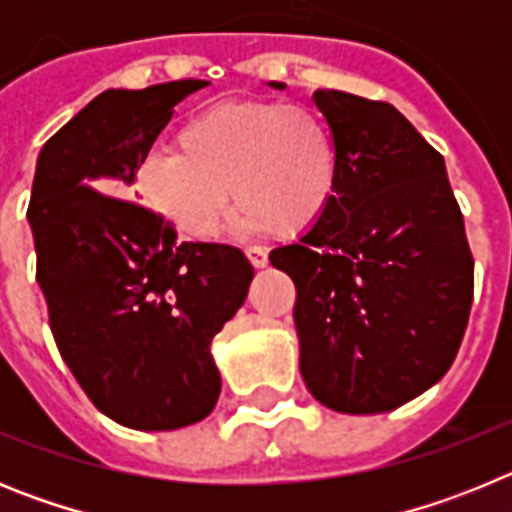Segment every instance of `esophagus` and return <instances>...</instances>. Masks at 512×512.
Masks as SVG:
<instances>
[{"label":"esophagus","instance_id":"34e87169","mask_svg":"<svg viewBox=\"0 0 512 512\" xmlns=\"http://www.w3.org/2000/svg\"><path fill=\"white\" fill-rule=\"evenodd\" d=\"M246 256L248 261H251L253 269H264V266L269 264V256H266V251L261 246H248Z\"/></svg>","mask_w":512,"mask_h":512}]
</instances>
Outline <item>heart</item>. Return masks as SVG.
Listing matches in <instances>:
<instances>
[{"mask_svg": "<svg viewBox=\"0 0 512 512\" xmlns=\"http://www.w3.org/2000/svg\"><path fill=\"white\" fill-rule=\"evenodd\" d=\"M179 151L151 148L135 189L189 238H212L233 187L241 223L297 238L325 217L338 192L341 148L318 112L284 102H220L176 133Z\"/></svg>", "mask_w": 512, "mask_h": 512, "instance_id": "heart-1", "label": "heart"}]
</instances>
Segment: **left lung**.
<instances>
[{"instance_id":"8db88e82","label":"left lung","mask_w":512,"mask_h":512,"mask_svg":"<svg viewBox=\"0 0 512 512\" xmlns=\"http://www.w3.org/2000/svg\"><path fill=\"white\" fill-rule=\"evenodd\" d=\"M312 99L341 148L336 200L269 261L297 287L312 397L338 413H387L456 359L474 295L464 217L443 156L392 104L336 89Z\"/></svg>"}]
</instances>
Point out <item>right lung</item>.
Masks as SVG:
<instances>
[{"label": "right lung", "instance_id": "1", "mask_svg": "<svg viewBox=\"0 0 512 512\" xmlns=\"http://www.w3.org/2000/svg\"><path fill=\"white\" fill-rule=\"evenodd\" d=\"M207 84L107 89L35 166L27 220L56 346L94 408L135 431H174L212 413L220 372L210 343L253 279L243 251L179 243L166 217L130 200L143 153L176 104Z\"/></svg>", "mask_w": 512, "mask_h": 512}]
</instances>
